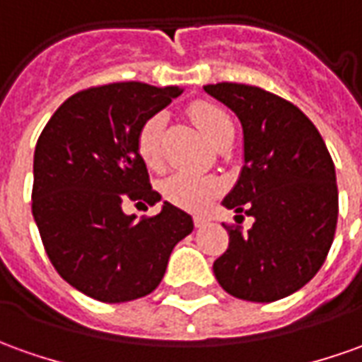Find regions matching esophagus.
<instances>
[{
    "label": "esophagus",
    "instance_id": "obj_1",
    "mask_svg": "<svg viewBox=\"0 0 362 362\" xmlns=\"http://www.w3.org/2000/svg\"><path fill=\"white\" fill-rule=\"evenodd\" d=\"M208 223H210V220H208V218H204V216H196V218H194V226H196L198 230L206 228Z\"/></svg>",
    "mask_w": 362,
    "mask_h": 362
}]
</instances>
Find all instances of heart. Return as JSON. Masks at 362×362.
Returning a JSON list of instances; mask_svg holds the SVG:
<instances>
[{
	"label": "heart",
	"instance_id": "b5f03b06",
	"mask_svg": "<svg viewBox=\"0 0 362 362\" xmlns=\"http://www.w3.org/2000/svg\"><path fill=\"white\" fill-rule=\"evenodd\" d=\"M190 119L212 144L233 130L230 117L212 103H194L190 107ZM162 129H164V117L154 115L142 122L136 134V152L140 160L152 170L162 166ZM218 192H220L218 180L186 170L174 172L162 182L164 198L176 204L178 208L192 212L204 210L218 196Z\"/></svg>",
	"mask_w": 362,
	"mask_h": 362
}]
</instances>
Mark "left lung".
I'll use <instances>...</instances> for the list:
<instances>
[{
    "mask_svg": "<svg viewBox=\"0 0 362 362\" xmlns=\"http://www.w3.org/2000/svg\"><path fill=\"white\" fill-rule=\"evenodd\" d=\"M204 90L232 109L243 129V168L222 204L255 220L245 233L226 226L230 245L214 262V275L238 299L272 303L325 264L339 216L335 164L293 103L238 83Z\"/></svg>",
    "mask_w": 362,
    "mask_h": 362,
    "instance_id": "obj_1",
    "label": "left lung"
}]
</instances>
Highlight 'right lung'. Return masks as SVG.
I'll use <instances>...</instances> for the list:
<instances>
[{
  "instance_id": "obj_1",
  "label": "right lung",
  "mask_w": 362,
  "mask_h": 362,
  "mask_svg": "<svg viewBox=\"0 0 362 362\" xmlns=\"http://www.w3.org/2000/svg\"><path fill=\"white\" fill-rule=\"evenodd\" d=\"M180 87L112 83L69 97L49 119L33 156L31 210L57 274L103 303L152 293L174 245L194 230L190 214L164 202L160 214L134 220L122 204L154 206L136 134Z\"/></svg>"
}]
</instances>
